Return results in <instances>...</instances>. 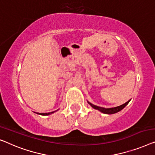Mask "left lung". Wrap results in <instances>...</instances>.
<instances>
[{
    "instance_id": "8db88e82",
    "label": "left lung",
    "mask_w": 155,
    "mask_h": 155,
    "mask_svg": "<svg viewBox=\"0 0 155 155\" xmlns=\"http://www.w3.org/2000/svg\"><path fill=\"white\" fill-rule=\"evenodd\" d=\"M88 102L89 104H91V106L92 107H93L94 109H96V110H100V112L104 113V114H114V113H117V112H119V111H121L122 109H124L126 105H127L128 102H129V100H128V102H126V103L121 104V105H120V106L116 107H112V108L102 107H98V106L94 105V104H93L92 103H91V102Z\"/></svg>"
}]
</instances>
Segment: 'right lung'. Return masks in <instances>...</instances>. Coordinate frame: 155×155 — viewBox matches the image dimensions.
<instances>
[{
    "instance_id": "1",
    "label": "right lung",
    "mask_w": 155,
    "mask_h": 155,
    "mask_svg": "<svg viewBox=\"0 0 155 155\" xmlns=\"http://www.w3.org/2000/svg\"><path fill=\"white\" fill-rule=\"evenodd\" d=\"M55 112V111H54ZM54 112H48V113H40L39 114H41V115H48L50 114H52V113H53Z\"/></svg>"
}]
</instances>
